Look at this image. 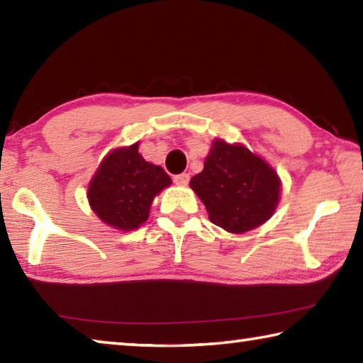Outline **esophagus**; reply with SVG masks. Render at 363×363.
Returning <instances> with one entry per match:
<instances>
[{"instance_id": "obj_1", "label": "esophagus", "mask_w": 363, "mask_h": 363, "mask_svg": "<svg viewBox=\"0 0 363 363\" xmlns=\"http://www.w3.org/2000/svg\"><path fill=\"white\" fill-rule=\"evenodd\" d=\"M189 179H190V176L187 173H182V174L174 176V182L177 184V186H187Z\"/></svg>"}]
</instances>
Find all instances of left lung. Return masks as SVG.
I'll list each match as a JSON object with an SVG mask.
<instances>
[{
	"instance_id": "obj_1",
	"label": "left lung",
	"mask_w": 363,
	"mask_h": 363,
	"mask_svg": "<svg viewBox=\"0 0 363 363\" xmlns=\"http://www.w3.org/2000/svg\"><path fill=\"white\" fill-rule=\"evenodd\" d=\"M208 218L230 233H245L272 218L281 181L266 160L243 144L214 139L203 171L190 179Z\"/></svg>"
}]
</instances>
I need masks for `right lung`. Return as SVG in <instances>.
I'll list each match as a JSON object with an SVG mask.
<instances>
[{"mask_svg": "<svg viewBox=\"0 0 363 363\" xmlns=\"http://www.w3.org/2000/svg\"><path fill=\"white\" fill-rule=\"evenodd\" d=\"M169 186L164 169L145 162L134 143L104 157L88 184V201L104 224L130 232L149 219L153 199Z\"/></svg>", "mask_w": 363, "mask_h": 363, "instance_id": "1", "label": "right lung"}]
</instances>
